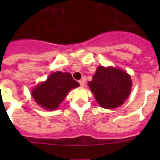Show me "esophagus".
Masks as SVG:
<instances>
[{"label": "esophagus", "instance_id": "obj_1", "mask_svg": "<svg viewBox=\"0 0 160 160\" xmlns=\"http://www.w3.org/2000/svg\"><path fill=\"white\" fill-rule=\"evenodd\" d=\"M79 84H80V86H81V87H84L85 82L83 81V80H81V81H79Z\"/></svg>", "mask_w": 160, "mask_h": 160}]
</instances>
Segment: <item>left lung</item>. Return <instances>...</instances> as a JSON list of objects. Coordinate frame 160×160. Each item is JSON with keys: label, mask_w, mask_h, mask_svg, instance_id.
<instances>
[{"label": "left lung", "mask_w": 160, "mask_h": 160, "mask_svg": "<svg viewBox=\"0 0 160 160\" xmlns=\"http://www.w3.org/2000/svg\"><path fill=\"white\" fill-rule=\"evenodd\" d=\"M89 87L100 106L106 109L119 107L128 98L131 79L128 73L114 67L98 66Z\"/></svg>", "instance_id": "left-lung-1"}]
</instances>
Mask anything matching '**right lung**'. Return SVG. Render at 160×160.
<instances>
[{
    "instance_id": "1",
    "label": "right lung",
    "mask_w": 160,
    "mask_h": 160,
    "mask_svg": "<svg viewBox=\"0 0 160 160\" xmlns=\"http://www.w3.org/2000/svg\"><path fill=\"white\" fill-rule=\"evenodd\" d=\"M78 86L79 83L70 73L58 71L50 74L45 82L38 85L32 91V96L43 108L55 110L64 100L69 90Z\"/></svg>"
}]
</instances>
